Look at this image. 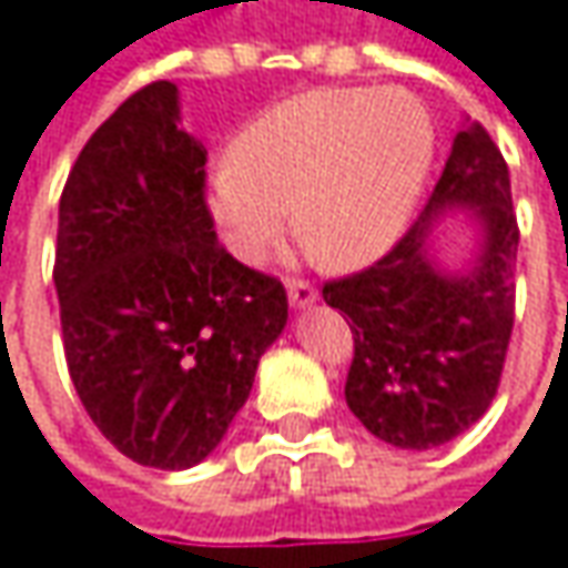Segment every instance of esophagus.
<instances>
[{
  "label": "esophagus",
  "instance_id": "obj_1",
  "mask_svg": "<svg viewBox=\"0 0 568 568\" xmlns=\"http://www.w3.org/2000/svg\"><path fill=\"white\" fill-rule=\"evenodd\" d=\"M315 298H318V288L308 283V280H288V302H292V305L305 308V305H312Z\"/></svg>",
  "mask_w": 568,
  "mask_h": 568
}]
</instances>
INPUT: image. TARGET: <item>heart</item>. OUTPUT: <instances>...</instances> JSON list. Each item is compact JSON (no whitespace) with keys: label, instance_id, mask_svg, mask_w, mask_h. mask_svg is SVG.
<instances>
[{"label":"heart","instance_id":"obj_1","mask_svg":"<svg viewBox=\"0 0 568 568\" xmlns=\"http://www.w3.org/2000/svg\"><path fill=\"white\" fill-rule=\"evenodd\" d=\"M433 162V120L403 90H308L256 116L211 172L231 250L260 263L288 231L328 270H361L403 233Z\"/></svg>","mask_w":568,"mask_h":568}]
</instances>
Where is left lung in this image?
Wrapping results in <instances>:
<instances>
[{"label": "left lung", "instance_id": "1", "mask_svg": "<svg viewBox=\"0 0 568 568\" xmlns=\"http://www.w3.org/2000/svg\"><path fill=\"white\" fill-rule=\"evenodd\" d=\"M452 203H471L486 224V250L465 277H442L422 250L428 221ZM517 243L507 162L468 120L423 217L374 266L322 285L354 335L344 399L367 433L423 452L485 416L514 332Z\"/></svg>", "mask_w": 568, "mask_h": 568}]
</instances>
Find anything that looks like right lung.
<instances>
[{"mask_svg": "<svg viewBox=\"0 0 568 568\" xmlns=\"http://www.w3.org/2000/svg\"><path fill=\"white\" fill-rule=\"evenodd\" d=\"M204 162L179 87L155 80L87 139L58 211L74 389L126 458L162 471L217 448L288 318L285 285L221 246Z\"/></svg>", "mask_w": 568, "mask_h": 568, "instance_id": "right-lung-1", "label": "right lung"}]
</instances>
